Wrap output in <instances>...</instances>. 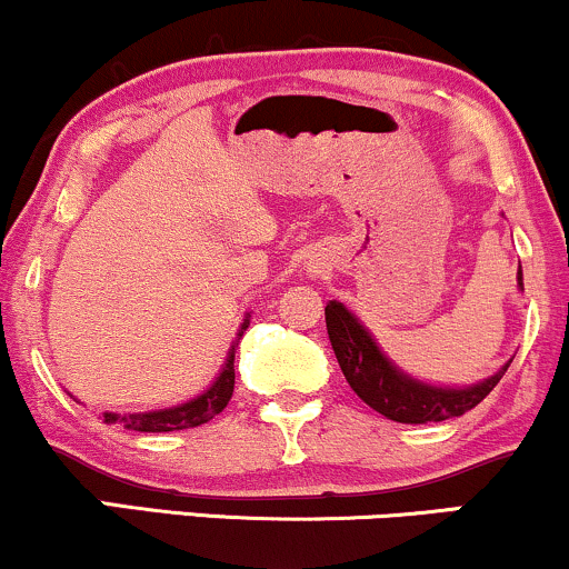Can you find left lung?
Wrapping results in <instances>:
<instances>
[{"instance_id": "1", "label": "left lung", "mask_w": 569, "mask_h": 569, "mask_svg": "<svg viewBox=\"0 0 569 569\" xmlns=\"http://www.w3.org/2000/svg\"><path fill=\"white\" fill-rule=\"evenodd\" d=\"M517 280L522 289V267H519ZM326 328L341 373L350 381L355 395L376 413L400 423L448 421L453 416H463L492 392L511 362H506L501 371L488 376L480 385L435 387L402 373L395 362H389L368 328L337 299L326 305Z\"/></svg>"}]
</instances>
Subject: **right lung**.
I'll list each match as a JSON object with an SVG mask.
<instances>
[{
  "mask_svg": "<svg viewBox=\"0 0 569 569\" xmlns=\"http://www.w3.org/2000/svg\"><path fill=\"white\" fill-rule=\"evenodd\" d=\"M249 318L251 315H246L241 328H238L236 345L238 339L243 337L246 328H249ZM236 345H232V350L228 355V360H224L222 371H219V376L214 379V385H211L203 395H198L193 400L182 402V406H174V408L148 410V413H124V416L106 413L102 419H106V423H124V429H134V432H180V429L201 427V423L211 421L217 413H222L224 406L230 402L232 389H236V366H232V360H236Z\"/></svg>",
  "mask_w": 569,
  "mask_h": 569,
  "instance_id": "1",
  "label": "right lung"
}]
</instances>
